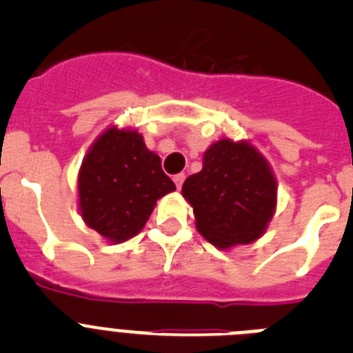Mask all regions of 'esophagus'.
Returning <instances> with one entry per match:
<instances>
[{"label": "esophagus", "mask_w": 353, "mask_h": 353, "mask_svg": "<svg viewBox=\"0 0 353 353\" xmlns=\"http://www.w3.org/2000/svg\"><path fill=\"white\" fill-rule=\"evenodd\" d=\"M173 180H174V185L179 187V189H182V185H183V180H185V174H174L173 176Z\"/></svg>", "instance_id": "1"}]
</instances>
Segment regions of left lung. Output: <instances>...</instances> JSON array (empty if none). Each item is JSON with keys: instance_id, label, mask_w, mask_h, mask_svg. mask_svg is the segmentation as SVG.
<instances>
[{"instance_id": "obj_1", "label": "left lung", "mask_w": 353, "mask_h": 353, "mask_svg": "<svg viewBox=\"0 0 353 353\" xmlns=\"http://www.w3.org/2000/svg\"><path fill=\"white\" fill-rule=\"evenodd\" d=\"M198 232L217 248L249 244L265 232L276 207L269 164L248 143L221 139L205 152L203 170L183 182Z\"/></svg>"}]
</instances>
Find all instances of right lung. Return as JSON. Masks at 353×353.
<instances>
[{"instance_id": "obj_1", "label": "right lung", "mask_w": 353, "mask_h": 353, "mask_svg": "<svg viewBox=\"0 0 353 353\" xmlns=\"http://www.w3.org/2000/svg\"><path fill=\"white\" fill-rule=\"evenodd\" d=\"M84 223L111 242L139 233L157 199L174 191L159 155L136 130L109 129L97 139L79 171Z\"/></svg>"}]
</instances>
